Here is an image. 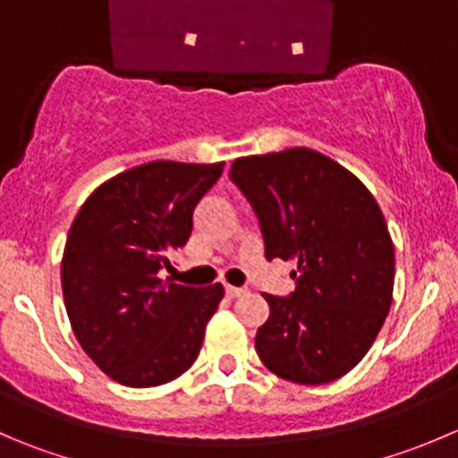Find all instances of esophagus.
Wrapping results in <instances>:
<instances>
[{
    "instance_id": "34e87169",
    "label": "esophagus",
    "mask_w": 458,
    "mask_h": 458,
    "mask_svg": "<svg viewBox=\"0 0 458 458\" xmlns=\"http://www.w3.org/2000/svg\"><path fill=\"white\" fill-rule=\"evenodd\" d=\"M225 295H228L230 300H234V297H242V295H246V288H237V286H225Z\"/></svg>"
}]
</instances>
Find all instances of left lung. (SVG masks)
Instances as JSON below:
<instances>
[{
    "label": "left lung",
    "mask_w": 458,
    "mask_h": 458,
    "mask_svg": "<svg viewBox=\"0 0 458 458\" xmlns=\"http://www.w3.org/2000/svg\"><path fill=\"white\" fill-rule=\"evenodd\" d=\"M230 179L250 201L266 259H293L295 291L268 295L261 362L284 380L327 385L365 358L394 295V243L374 194L309 148L237 158Z\"/></svg>",
    "instance_id": "left-lung-1"
}]
</instances>
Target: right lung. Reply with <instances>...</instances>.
I'll use <instances>...</instances> for the list:
<instances>
[{
  "label": "right lung",
  "mask_w": 458,
  "mask_h": 458,
  "mask_svg": "<svg viewBox=\"0 0 458 458\" xmlns=\"http://www.w3.org/2000/svg\"><path fill=\"white\" fill-rule=\"evenodd\" d=\"M224 163L152 161L93 190L75 215L62 255L71 328L116 383L157 387L179 378L201 352L224 286L161 279L192 233V212Z\"/></svg>",
  "instance_id": "right-lung-1"
}]
</instances>
